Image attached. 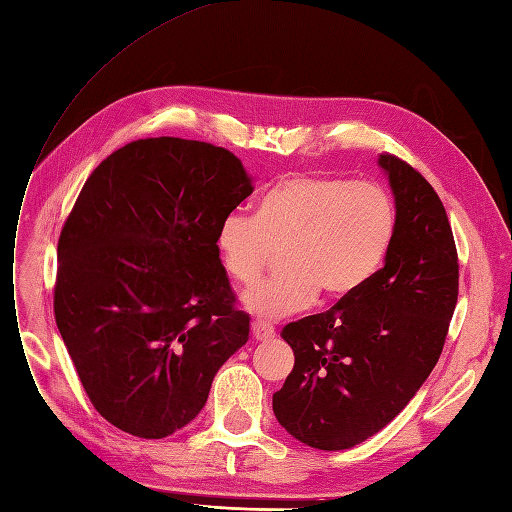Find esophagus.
Wrapping results in <instances>:
<instances>
[{
    "label": "esophagus",
    "mask_w": 512,
    "mask_h": 512,
    "mask_svg": "<svg viewBox=\"0 0 512 512\" xmlns=\"http://www.w3.org/2000/svg\"><path fill=\"white\" fill-rule=\"evenodd\" d=\"M251 332H253V338L259 342H268L274 338V327H270L266 323H259V321H255L251 325Z\"/></svg>",
    "instance_id": "esophagus-1"
}]
</instances>
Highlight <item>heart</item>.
I'll return each instance as SVG.
<instances>
[{
  "label": "heart",
  "mask_w": 512,
  "mask_h": 512,
  "mask_svg": "<svg viewBox=\"0 0 512 512\" xmlns=\"http://www.w3.org/2000/svg\"><path fill=\"white\" fill-rule=\"evenodd\" d=\"M385 189L334 176H293L261 195L253 217L229 214L217 253L225 274L251 285L278 253L280 274L244 291L242 306L263 321L310 308L317 295L342 302L381 270L395 236Z\"/></svg>",
  "instance_id": "b5f03b06"
}]
</instances>
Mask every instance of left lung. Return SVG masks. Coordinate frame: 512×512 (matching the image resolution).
<instances>
[{"label": "left lung", "mask_w": 512, "mask_h": 512, "mask_svg": "<svg viewBox=\"0 0 512 512\" xmlns=\"http://www.w3.org/2000/svg\"><path fill=\"white\" fill-rule=\"evenodd\" d=\"M395 236L370 283L285 325L295 366L272 395L278 423L306 447L344 451L391 423L434 370L457 304V251L438 193L406 161L381 155Z\"/></svg>", "instance_id": "8db88e82"}]
</instances>
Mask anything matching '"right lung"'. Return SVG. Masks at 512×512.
Segmentation results:
<instances>
[{
	"instance_id": "add662e5",
	"label": "right lung",
	"mask_w": 512,
	"mask_h": 512,
	"mask_svg": "<svg viewBox=\"0 0 512 512\" xmlns=\"http://www.w3.org/2000/svg\"><path fill=\"white\" fill-rule=\"evenodd\" d=\"M253 189L227 148L168 136L129 142L87 178L57 246L55 321L91 404L119 430L185 427L249 340L214 238Z\"/></svg>"
}]
</instances>
